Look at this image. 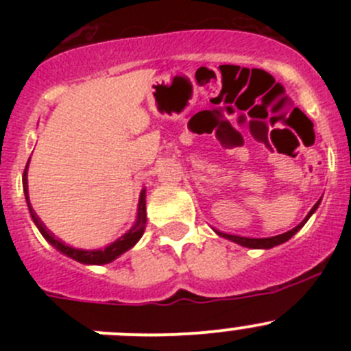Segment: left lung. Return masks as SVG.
Wrapping results in <instances>:
<instances>
[{"instance_id": "8db88e82", "label": "left lung", "mask_w": 351, "mask_h": 351, "mask_svg": "<svg viewBox=\"0 0 351 351\" xmlns=\"http://www.w3.org/2000/svg\"><path fill=\"white\" fill-rule=\"evenodd\" d=\"M319 202H321V200H319ZM319 202H317V204L314 205L313 208H311V210H309V214L306 215V219H304V221L300 222L299 226H295V228H293V229H290V231L284 232V234L274 236V238H261V239H256V238H243V236H232V234H226V232H221V231H215V232H217V234L221 236V238H226V239H229V241H234V243L241 244V246H244V247H253V250H270V247H274V246H278V244H282V243L289 241V239L292 238V236L295 234V232L299 231V229H302V226L306 224L307 221H309V217H311V215H313L314 212H316V208L319 207Z\"/></svg>"}]
</instances>
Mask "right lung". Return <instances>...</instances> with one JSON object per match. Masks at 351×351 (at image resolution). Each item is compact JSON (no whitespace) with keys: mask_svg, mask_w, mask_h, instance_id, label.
I'll use <instances>...</instances> for the list:
<instances>
[{"mask_svg":"<svg viewBox=\"0 0 351 351\" xmlns=\"http://www.w3.org/2000/svg\"><path fill=\"white\" fill-rule=\"evenodd\" d=\"M28 161H30V159H28ZM27 168H28V162H27ZM27 168H25L23 171L22 182H23V192H25V198H27V205H28V210H30L32 221L35 222V226H37V229L40 231V234L44 236V238L47 239L56 250L61 251L62 254H66V256L73 258V260L80 261V263H84V265H105V263H110V261H113L115 258H119L120 254L125 253V251H129L134 244L143 238L144 229H146V190L141 192L139 207H137V219L136 222H134L132 228H130L122 238H119L117 241H113L112 244H108V246H105L104 250H76V247L67 246V244L59 241V239H56V236L52 234L51 231H47L44 222L38 219V215L35 214L34 208H32L30 198H28Z\"/></svg>","mask_w":351,"mask_h":351,"instance_id":"right-lung-1","label":"right lung"}]
</instances>
